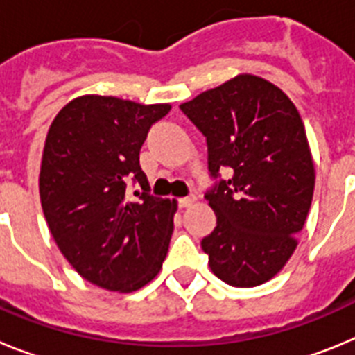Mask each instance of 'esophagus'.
Returning <instances> with one entry per match:
<instances>
[{
	"mask_svg": "<svg viewBox=\"0 0 355 355\" xmlns=\"http://www.w3.org/2000/svg\"><path fill=\"white\" fill-rule=\"evenodd\" d=\"M193 202H196V197H193V196L183 197V199L178 200V205H180V208H188V206H192Z\"/></svg>",
	"mask_w": 355,
	"mask_h": 355,
	"instance_id": "34e87169",
	"label": "esophagus"
}]
</instances>
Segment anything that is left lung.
I'll list each match as a JSON object with an SVG mask.
<instances>
[{
	"mask_svg": "<svg viewBox=\"0 0 355 355\" xmlns=\"http://www.w3.org/2000/svg\"><path fill=\"white\" fill-rule=\"evenodd\" d=\"M180 108L206 137L208 171L216 180L205 196L216 227L200 241L209 268L236 288L270 281L297 247L315 190L299 112L279 87L252 74ZM225 168L232 175L220 180Z\"/></svg>",
	"mask_w": 355,
	"mask_h": 355,
	"instance_id": "left-lung-1",
	"label": "left lung"
}]
</instances>
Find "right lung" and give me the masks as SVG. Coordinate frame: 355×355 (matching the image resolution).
I'll return each mask as SVG.
<instances>
[{
    "label": "right lung",
    "instance_id": "add662e5",
    "mask_svg": "<svg viewBox=\"0 0 355 355\" xmlns=\"http://www.w3.org/2000/svg\"><path fill=\"white\" fill-rule=\"evenodd\" d=\"M168 112L171 105L81 96L49 126L39 175L44 216L65 259L96 286L139 290L167 256L175 200L150 196L140 149ZM130 180L143 190L130 196Z\"/></svg>",
    "mask_w": 355,
    "mask_h": 355
}]
</instances>
